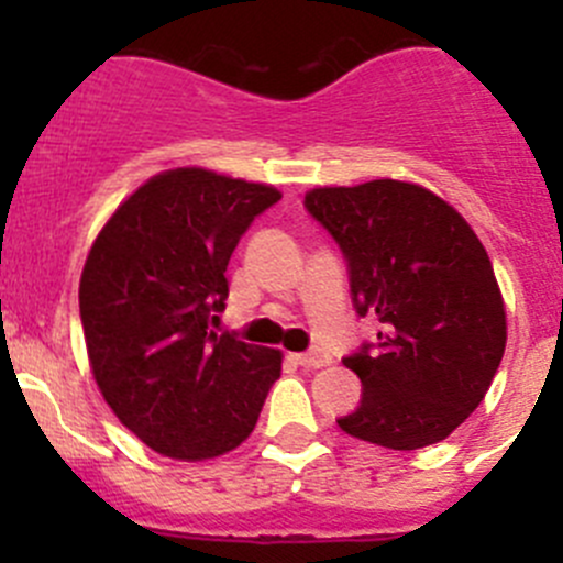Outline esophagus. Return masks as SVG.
Segmentation results:
<instances>
[{"label":"esophagus","mask_w":563,"mask_h":563,"mask_svg":"<svg viewBox=\"0 0 563 563\" xmlns=\"http://www.w3.org/2000/svg\"><path fill=\"white\" fill-rule=\"evenodd\" d=\"M297 365L302 367H327L329 365V356L321 354V351H308V354H294Z\"/></svg>","instance_id":"esophagus-1"}]
</instances>
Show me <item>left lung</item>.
<instances>
[{
    "mask_svg": "<svg viewBox=\"0 0 563 563\" xmlns=\"http://www.w3.org/2000/svg\"><path fill=\"white\" fill-rule=\"evenodd\" d=\"M305 207L349 258L356 313L378 343L345 356L362 402L340 430L384 450L444 441L485 400L507 349L490 255L463 214L413 181L313 187Z\"/></svg>",
    "mask_w": 563,
    "mask_h": 563,
    "instance_id": "8db88e82",
    "label": "left lung"
}]
</instances>
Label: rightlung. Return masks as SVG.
<instances>
[{"mask_svg": "<svg viewBox=\"0 0 563 563\" xmlns=\"http://www.w3.org/2000/svg\"><path fill=\"white\" fill-rule=\"evenodd\" d=\"M280 196L201 166L168 168L130 192L89 247L78 308L95 384L161 455L196 463L236 450L280 378L283 351L209 332L236 242Z\"/></svg>", "mask_w": 563, "mask_h": 563, "instance_id": "1", "label": "right lung"}]
</instances>
